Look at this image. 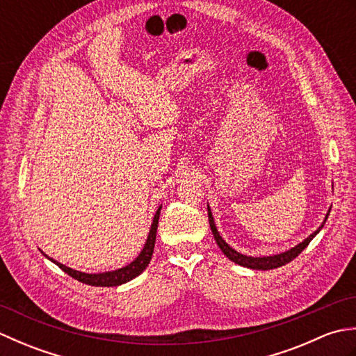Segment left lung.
<instances>
[{"label":"left lung","instance_id":"8db88e82","mask_svg":"<svg viewBox=\"0 0 356 356\" xmlns=\"http://www.w3.org/2000/svg\"><path fill=\"white\" fill-rule=\"evenodd\" d=\"M332 190H334V185H332ZM329 213H330V208L327 209V214L326 217H324L323 223L318 226V229L314 231L311 236L306 237L303 241H300L298 245H295L293 248L287 249V251L284 252H278V254H274V255H260V257H252V255H245L241 254L238 251H236L232 246H229L226 241L222 238L220 234H218L217 231V226H216V222H214V217H213V213H211V208L208 205V218H209V226H211V231H213L214 234V238L217 241L218 248L222 249V252L228 257V259L231 261H234L236 264H240V266L243 268H248V269H257V270H269V269H275V268H280V266H284V264H287L289 261H292L295 257H297L298 254H301V251L311 243L312 238L318 234L321 229L324 223H326L327 217H329Z\"/></svg>","mask_w":356,"mask_h":356}]
</instances>
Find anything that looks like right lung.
Returning a JSON list of instances; mask_svg holds the SVG:
<instances>
[{"label": "right lung", "mask_w": 356, "mask_h": 356, "mask_svg": "<svg viewBox=\"0 0 356 356\" xmlns=\"http://www.w3.org/2000/svg\"><path fill=\"white\" fill-rule=\"evenodd\" d=\"M161 209H162V205L157 208L156 214L153 217V222H151V226H149L148 237H147L145 245H143V248H142V251L139 252V255L136 257V259L131 263H128L127 266H124V268H119V269H115V270H107V272H95V274H87V272H81V270L65 266V264L50 259V257L45 255L42 251L41 252H42V255L47 257V259L51 263H55L56 266L61 268L65 272V274H69L70 277H73L74 280H78V282H81V283H86L88 286H99V287L120 286L124 283L131 282L133 278L140 275L149 264L151 257H153V251H154L156 232H157V225H159V216H161Z\"/></svg>", "instance_id": "1"}]
</instances>
